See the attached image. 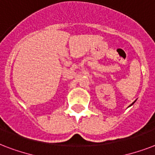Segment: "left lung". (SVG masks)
<instances>
[{
	"instance_id": "obj_1",
	"label": "left lung",
	"mask_w": 155,
	"mask_h": 155,
	"mask_svg": "<svg viewBox=\"0 0 155 155\" xmlns=\"http://www.w3.org/2000/svg\"><path fill=\"white\" fill-rule=\"evenodd\" d=\"M135 102H136V101H134V102H133V103H132V104H131V105H130V106H131V105H132V104H134V103H135Z\"/></svg>"
}]
</instances>
